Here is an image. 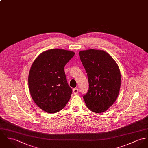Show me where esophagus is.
Instances as JSON below:
<instances>
[{
    "instance_id": "34e87169",
    "label": "esophagus",
    "mask_w": 148,
    "mask_h": 148,
    "mask_svg": "<svg viewBox=\"0 0 148 148\" xmlns=\"http://www.w3.org/2000/svg\"><path fill=\"white\" fill-rule=\"evenodd\" d=\"M79 92V89L77 88H73V93L74 95H76L78 94Z\"/></svg>"
}]
</instances>
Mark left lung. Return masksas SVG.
I'll return each instance as SVG.
<instances>
[{
  "label": "left lung",
  "instance_id": "left-lung-1",
  "mask_svg": "<svg viewBox=\"0 0 148 148\" xmlns=\"http://www.w3.org/2000/svg\"><path fill=\"white\" fill-rule=\"evenodd\" d=\"M88 75L89 90L83 98L87 108L95 113L106 111L119 93L121 75L114 59L103 50L90 49L79 52Z\"/></svg>",
  "mask_w": 148,
  "mask_h": 148
}]
</instances>
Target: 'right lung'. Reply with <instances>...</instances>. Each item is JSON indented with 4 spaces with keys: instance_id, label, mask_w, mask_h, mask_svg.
I'll return each mask as SVG.
<instances>
[{
    "instance_id": "add662e5",
    "label": "right lung",
    "mask_w": 148,
    "mask_h": 148,
    "mask_svg": "<svg viewBox=\"0 0 148 148\" xmlns=\"http://www.w3.org/2000/svg\"><path fill=\"white\" fill-rule=\"evenodd\" d=\"M75 53L54 49L43 52L30 68L28 85L35 103L48 113L57 112L66 106L72 90L68 84L64 67Z\"/></svg>"
}]
</instances>
